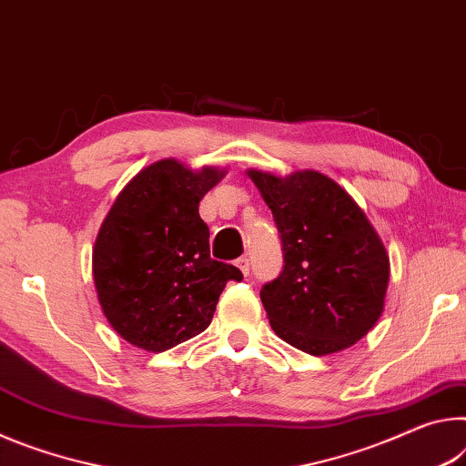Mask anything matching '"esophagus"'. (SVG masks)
<instances>
[{
  "label": "esophagus",
  "mask_w": 466,
  "mask_h": 466,
  "mask_svg": "<svg viewBox=\"0 0 466 466\" xmlns=\"http://www.w3.org/2000/svg\"><path fill=\"white\" fill-rule=\"evenodd\" d=\"M235 266H238V268H239L243 274H249V258H246V256L238 258V260H235Z\"/></svg>",
  "instance_id": "1"
}]
</instances>
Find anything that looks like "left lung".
<instances>
[{"instance_id":"obj_1","label":"left lung","mask_w":466,"mask_h":466,"mask_svg":"<svg viewBox=\"0 0 466 466\" xmlns=\"http://www.w3.org/2000/svg\"><path fill=\"white\" fill-rule=\"evenodd\" d=\"M283 241V270L260 291L272 330L309 355L355 345L378 322L390 260L368 217L318 171L249 169Z\"/></svg>"}]
</instances>
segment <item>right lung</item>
I'll use <instances>...</instances> for the list:
<instances>
[{"mask_svg": "<svg viewBox=\"0 0 466 466\" xmlns=\"http://www.w3.org/2000/svg\"><path fill=\"white\" fill-rule=\"evenodd\" d=\"M225 171H192L175 158L142 169L121 189L93 249L105 318L129 345L161 353L208 328L228 280L243 274L210 258L198 212Z\"/></svg>", "mask_w": 466, "mask_h": 466, "instance_id": "right-lung-1", "label": "right lung"}]
</instances>
